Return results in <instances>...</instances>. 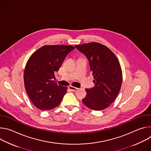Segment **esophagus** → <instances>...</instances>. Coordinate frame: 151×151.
<instances>
[{
    "label": "esophagus",
    "mask_w": 151,
    "mask_h": 151,
    "mask_svg": "<svg viewBox=\"0 0 151 151\" xmlns=\"http://www.w3.org/2000/svg\"><path fill=\"white\" fill-rule=\"evenodd\" d=\"M69 89L70 90L72 91H76L78 88H76V87H73V86H69Z\"/></svg>",
    "instance_id": "obj_1"
}]
</instances>
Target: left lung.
I'll use <instances>...</instances> for the list:
<instances>
[{
    "label": "left lung",
    "instance_id": "1",
    "mask_svg": "<svg viewBox=\"0 0 151 151\" xmlns=\"http://www.w3.org/2000/svg\"><path fill=\"white\" fill-rule=\"evenodd\" d=\"M75 48L87 58L95 83L93 88L85 90L87 96L82 101L91 109H104L115 100L121 89L122 74L119 61L111 50L96 42Z\"/></svg>",
    "mask_w": 151,
    "mask_h": 151
}]
</instances>
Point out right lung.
Segmentation results:
<instances>
[{
	"label": "right lung",
	"mask_w": 151,
	"mask_h": 151,
	"mask_svg": "<svg viewBox=\"0 0 151 151\" xmlns=\"http://www.w3.org/2000/svg\"><path fill=\"white\" fill-rule=\"evenodd\" d=\"M74 49L70 45H47L29 58L24 72V86L37 108L51 110L61 103L67 87L57 83L54 72L58 71L68 54Z\"/></svg>",
	"instance_id": "right-lung-1"
}]
</instances>
